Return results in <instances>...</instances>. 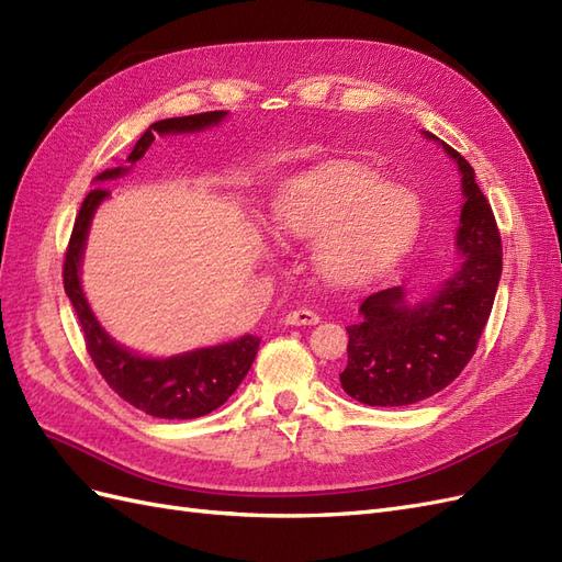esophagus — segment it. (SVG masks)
<instances>
[{
    "label": "esophagus",
    "instance_id": "esophagus-1",
    "mask_svg": "<svg viewBox=\"0 0 562 562\" xmlns=\"http://www.w3.org/2000/svg\"><path fill=\"white\" fill-rule=\"evenodd\" d=\"M318 321V314L312 310H295L291 314H285L288 326H316Z\"/></svg>",
    "mask_w": 562,
    "mask_h": 562
}]
</instances>
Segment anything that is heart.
<instances>
[{"instance_id": "1", "label": "heart", "mask_w": 562, "mask_h": 562, "mask_svg": "<svg viewBox=\"0 0 562 562\" xmlns=\"http://www.w3.org/2000/svg\"><path fill=\"white\" fill-rule=\"evenodd\" d=\"M274 213L283 239L318 244L316 269L335 285L384 277L413 250L422 227L417 196L363 168H339L291 187Z\"/></svg>"}]
</instances>
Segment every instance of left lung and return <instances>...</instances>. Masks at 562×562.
Segmentation results:
<instances>
[{
	"label": "left lung",
	"instance_id": "8db88e82",
	"mask_svg": "<svg viewBox=\"0 0 562 562\" xmlns=\"http://www.w3.org/2000/svg\"><path fill=\"white\" fill-rule=\"evenodd\" d=\"M424 135L438 140L431 133ZM438 143L462 173L457 248L464 262L434 295L415 304L405 300L403 285L384 288L361 302L359 321L347 328L349 361L339 382L366 405H411L443 391L471 361L495 304L502 277L495 213L475 184L471 164Z\"/></svg>",
	"mask_w": 562,
	"mask_h": 562
}]
</instances>
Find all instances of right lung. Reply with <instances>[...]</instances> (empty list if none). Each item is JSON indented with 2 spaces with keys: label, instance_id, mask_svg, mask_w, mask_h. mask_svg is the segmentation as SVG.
Returning <instances> with one entry per match:
<instances>
[{
  "label": "right lung",
  "instance_id": "right-lung-1",
  "mask_svg": "<svg viewBox=\"0 0 562 562\" xmlns=\"http://www.w3.org/2000/svg\"><path fill=\"white\" fill-rule=\"evenodd\" d=\"M225 116L227 112L215 110L190 116L161 119V122H155L140 135V140L133 145L126 161L131 166L140 161L147 147L155 143L157 133H194L220 124ZM126 171V166L108 168V171L95 178V182L114 180ZM108 194L110 192L105 187H93L87 199H83L63 265L65 293L77 312L91 361L95 363L100 375L105 378L110 389H114L126 403L151 417L194 419L209 415L215 407L223 405L234 394L236 386L241 384L255 361V353H258L260 339L255 335H244L234 339V342L203 347L196 351L171 356V359H145V356L119 347L93 316L79 281L81 255L83 246H87L91 220L95 209L100 206V201Z\"/></svg>",
  "mask_w": 562,
  "mask_h": 562
}]
</instances>
